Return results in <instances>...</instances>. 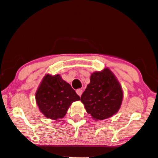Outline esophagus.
Instances as JSON below:
<instances>
[{
    "label": "esophagus",
    "instance_id": "esophagus-1",
    "mask_svg": "<svg viewBox=\"0 0 158 158\" xmlns=\"http://www.w3.org/2000/svg\"><path fill=\"white\" fill-rule=\"evenodd\" d=\"M76 92H77V94H78L79 96H81V94H82V90L81 89H77V91H76Z\"/></svg>",
    "mask_w": 158,
    "mask_h": 158
}]
</instances>
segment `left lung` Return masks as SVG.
<instances>
[{"mask_svg":"<svg viewBox=\"0 0 158 158\" xmlns=\"http://www.w3.org/2000/svg\"><path fill=\"white\" fill-rule=\"evenodd\" d=\"M123 100V90L108 67L93 72L90 83L81 96L86 112L95 120L111 117L119 111Z\"/></svg>","mask_w":158,"mask_h":158,"instance_id":"8db88e82","label":"left lung"}]
</instances>
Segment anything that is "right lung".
I'll return each mask as SVG.
<instances>
[{"mask_svg": "<svg viewBox=\"0 0 158 158\" xmlns=\"http://www.w3.org/2000/svg\"><path fill=\"white\" fill-rule=\"evenodd\" d=\"M40 112L47 118L57 120L65 116L69 106L80 98L60 74H46L35 94Z\"/></svg>", "mask_w": 158, "mask_h": 158, "instance_id": "1", "label": "right lung"}]
</instances>
